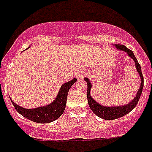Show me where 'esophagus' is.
Masks as SVG:
<instances>
[{
  "label": "esophagus",
  "mask_w": 152,
  "mask_h": 152,
  "mask_svg": "<svg viewBox=\"0 0 152 152\" xmlns=\"http://www.w3.org/2000/svg\"><path fill=\"white\" fill-rule=\"evenodd\" d=\"M86 74H87V72H86L85 71L80 70V71L76 73V77H77V79H82L83 76H85Z\"/></svg>",
  "instance_id": "esophagus-1"
}]
</instances>
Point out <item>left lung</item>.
<instances>
[{"instance_id": "1", "label": "left lung", "mask_w": 152, "mask_h": 152, "mask_svg": "<svg viewBox=\"0 0 152 152\" xmlns=\"http://www.w3.org/2000/svg\"><path fill=\"white\" fill-rule=\"evenodd\" d=\"M117 48L121 50L127 52L131 58L133 59L136 64V68H137V72H139L140 76V80H141V85H140V88L138 91V92L137 94V96L132 99V101L130 103L127 104L126 106H113V107H108V106H103L99 104L98 102L93 99L91 96L90 95V89L91 88V83L89 81L88 78H84V80L88 83V89H87V97H88V101L89 106H90L91 110L93 111V113L96 114L98 117L105 119V120H114L117 118H119L122 116H125V114H127L132 111L133 109L136 107V106L138 103L140 95L142 94V91H143V87H144V76L142 74L141 68L140 65L137 61V58L135 57L134 53L131 50L128 49L126 46L124 45H116Z\"/></svg>"}]
</instances>
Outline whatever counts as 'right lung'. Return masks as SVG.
Segmentation results:
<instances>
[{
  "mask_svg": "<svg viewBox=\"0 0 152 152\" xmlns=\"http://www.w3.org/2000/svg\"><path fill=\"white\" fill-rule=\"evenodd\" d=\"M77 81L73 79L68 83H64L60 89L57 99L52 103L46 106H42L35 109H24L18 106L12 101L15 110L24 118L37 123H50L57 120L64 113L66 106L68 93L72 84Z\"/></svg>",
  "mask_w": 152,
  "mask_h": 152,
  "instance_id": "1",
  "label": "right lung"
}]
</instances>
